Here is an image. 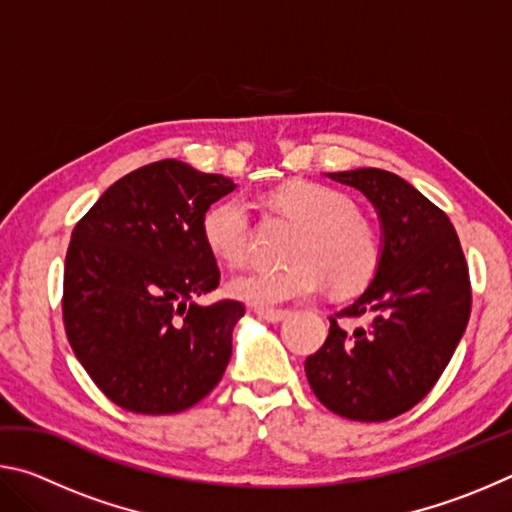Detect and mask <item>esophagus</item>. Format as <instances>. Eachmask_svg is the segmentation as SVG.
<instances>
[{
    "label": "esophagus",
    "mask_w": 512,
    "mask_h": 512,
    "mask_svg": "<svg viewBox=\"0 0 512 512\" xmlns=\"http://www.w3.org/2000/svg\"><path fill=\"white\" fill-rule=\"evenodd\" d=\"M257 314L264 320H268V323H280V320L287 318L291 311L289 309H257Z\"/></svg>",
    "instance_id": "1"
}]
</instances>
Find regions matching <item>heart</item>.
I'll return each mask as SVG.
<instances>
[{"instance_id":"heart-1","label":"heart","mask_w":512,"mask_h":512,"mask_svg":"<svg viewBox=\"0 0 512 512\" xmlns=\"http://www.w3.org/2000/svg\"><path fill=\"white\" fill-rule=\"evenodd\" d=\"M273 210L298 225L287 259L277 271H248L232 277L228 293L259 309L287 300L311 298L332 280L334 291L357 293L375 280L384 246L379 232L352 198L320 183H287L268 196ZM203 241L228 266L246 264L253 255V221L241 198H223L205 212Z\"/></svg>"}]
</instances>
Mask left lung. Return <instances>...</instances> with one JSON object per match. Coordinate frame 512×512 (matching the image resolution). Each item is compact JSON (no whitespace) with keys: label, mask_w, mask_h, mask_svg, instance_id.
<instances>
[{"label":"left lung","mask_w":512,"mask_h":512,"mask_svg":"<svg viewBox=\"0 0 512 512\" xmlns=\"http://www.w3.org/2000/svg\"><path fill=\"white\" fill-rule=\"evenodd\" d=\"M357 187L384 225V259L370 287L329 318L305 361L320 404L348 420L384 422L422 402L443 375L472 311L470 271L449 216L391 171L329 173ZM368 315L366 328L339 319Z\"/></svg>","instance_id":"obj_1"}]
</instances>
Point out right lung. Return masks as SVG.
Returning a JSON list of instances; mask_svg holds the SVG:
<instances>
[{
	"label": "right lung",
	"mask_w": 512,
	"mask_h": 512,
	"mask_svg": "<svg viewBox=\"0 0 512 512\" xmlns=\"http://www.w3.org/2000/svg\"><path fill=\"white\" fill-rule=\"evenodd\" d=\"M235 187L180 160L151 162L110 185L76 223L65 257V334L121 409L178 413L221 381L246 307L196 305L221 280L201 223Z\"/></svg>",
	"instance_id": "1"
}]
</instances>
